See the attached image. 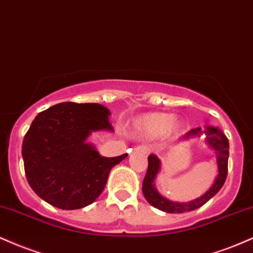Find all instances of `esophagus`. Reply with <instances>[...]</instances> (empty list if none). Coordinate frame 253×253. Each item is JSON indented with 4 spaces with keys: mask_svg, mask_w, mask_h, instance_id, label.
Segmentation results:
<instances>
[{
    "mask_svg": "<svg viewBox=\"0 0 253 253\" xmlns=\"http://www.w3.org/2000/svg\"><path fill=\"white\" fill-rule=\"evenodd\" d=\"M133 150H135L136 153L143 154V155H145V154H148V151H149V149H148V148L145 147V145H139V147H136Z\"/></svg>",
    "mask_w": 253,
    "mask_h": 253,
    "instance_id": "obj_1",
    "label": "esophagus"
}]
</instances>
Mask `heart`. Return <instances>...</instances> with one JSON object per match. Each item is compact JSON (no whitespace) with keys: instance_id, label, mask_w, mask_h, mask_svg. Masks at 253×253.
<instances>
[{"instance_id":"b5f03b06","label":"heart","mask_w":253,"mask_h":253,"mask_svg":"<svg viewBox=\"0 0 253 253\" xmlns=\"http://www.w3.org/2000/svg\"><path fill=\"white\" fill-rule=\"evenodd\" d=\"M186 130L185 122L167 112H149L132 122V132L139 138L154 139L160 136L174 138Z\"/></svg>"}]
</instances>
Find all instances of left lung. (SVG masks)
Listing matches in <instances>:
<instances>
[{
    "label": "left lung",
    "mask_w": 253,
    "mask_h": 253,
    "mask_svg": "<svg viewBox=\"0 0 253 253\" xmlns=\"http://www.w3.org/2000/svg\"><path fill=\"white\" fill-rule=\"evenodd\" d=\"M206 135V143L215 151L216 166H218V175L215 176L214 182L212 186L204 193L201 197L194 200L187 201V203H179V201L169 200L157 191L155 186V180L161 171V160L155 154H150L148 156V170L145 174L142 185V191H143L144 198L151 206L155 209L163 211L167 213H185L191 212V211L198 210L199 207L204 206L207 201L211 200L214 195L221 189L224 186L225 180L227 176V161H228V139L226 136L222 133L221 130L218 127L207 126L203 130L201 127H195L188 131L186 135L181 137L180 142L189 141L192 138H198L201 135Z\"/></svg>",
    "instance_id": "obj_1"
}]
</instances>
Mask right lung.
Segmentation results:
<instances>
[{"instance_id": "add662e5", "label": "right lung", "mask_w": 253, "mask_h": 253, "mask_svg": "<svg viewBox=\"0 0 253 253\" xmlns=\"http://www.w3.org/2000/svg\"><path fill=\"white\" fill-rule=\"evenodd\" d=\"M109 109L97 103H60L40 112L22 143L26 177L42 200L60 210L96 201L110 170L127 154L102 156L87 142L92 132L114 131Z\"/></svg>"}]
</instances>
